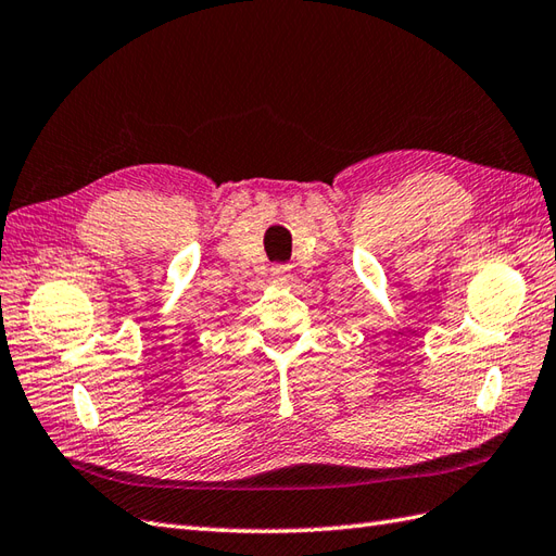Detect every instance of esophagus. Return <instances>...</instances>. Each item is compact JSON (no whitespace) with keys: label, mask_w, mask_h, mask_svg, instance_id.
Wrapping results in <instances>:
<instances>
[{"label":"esophagus","mask_w":556,"mask_h":556,"mask_svg":"<svg viewBox=\"0 0 556 556\" xmlns=\"http://www.w3.org/2000/svg\"><path fill=\"white\" fill-rule=\"evenodd\" d=\"M269 273H273V277H275L277 281H289L291 267H289V265H275L273 269H269Z\"/></svg>","instance_id":"esophagus-1"}]
</instances>
